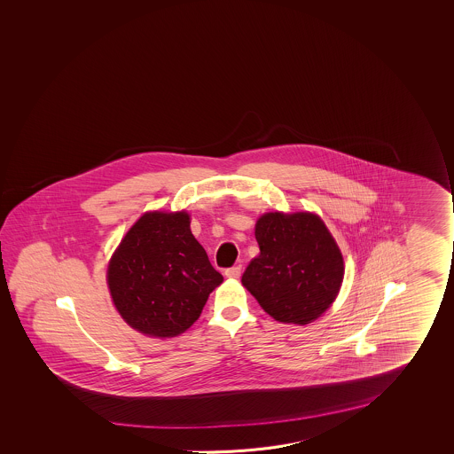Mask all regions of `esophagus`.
<instances>
[{"label":"esophagus","instance_id":"esophagus-1","mask_svg":"<svg viewBox=\"0 0 454 454\" xmlns=\"http://www.w3.org/2000/svg\"><path fill=\"white\" fill-rule=\"evenodd\" d=\"M240 272H242V268L240 266H234V268L226 269L224 275L230 277V278H239Z\"/></svg>","mask_w":454,"mask_h":454}]
</instances>
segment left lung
Returning a JSON list of instances; mask_svg holds the SVG:
<instances>
[{
    "label": "left lung",
    "instance_id": "left-lung-1",
    "mask_svg": "<svg viewBox=\"0 0 454 454\" xmlns=\"http://www.w3.org/2000/svg\"><path fill=\"white\" fill-rule=\"evenodd\" d=\"M254 238L260 254L246 269L242 285L264 312L293 325H307L326 312L342 285L343 260L320 216L266 214Z\"/></svg>",
    "mask_w": 454,
    "mask_h": 454
}]
</instances>
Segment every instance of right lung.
<instances>
[{
    "instance_id": "right-lung-1",
    "label": "right lung",
    "mask_w": 454,
    "mask_h": 454,
    "mask_svg": "<svg viewBox=\"0 0 454 454\" xmlns=\"http://www.w3.org/2000/svg\"><path fill=\"white\" fill-rule=\"evenodd\" d=\"M223 282L190 230L185 212L142 215L120 242L107 283L120 315L144 334L172 337L200 318Z\"/></svg>"
}]
</instances>
